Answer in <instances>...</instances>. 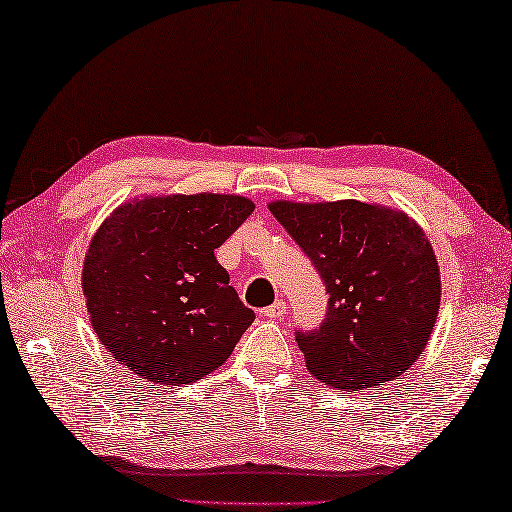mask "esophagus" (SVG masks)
<instances>
[{
  "mask_svg": "<svg viewBox=\"0 0 512 512\" xmlns=\"http://www.w3.org/2000/svg\"><path fill=\"white\" fill-rule=\"evenodd\" d=\"M263 315H265V317H270V320H281V317L286 315V301H283V299L274 301L272 306H267V308H265Z\"/></svg>",
  "mask_w": 512,
  "mask_h": 512,
  "instance_id": "34e87169",
  "label": "esophagus"
}]
</instances>
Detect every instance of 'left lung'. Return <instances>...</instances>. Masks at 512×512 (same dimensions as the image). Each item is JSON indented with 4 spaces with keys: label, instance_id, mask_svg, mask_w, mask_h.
<instances>
[{
    "label": "left lung",
    "instance_id": "left-lung-1",
    "mask_svg": "<svg viewBox=\"0 0 512 512\" xmlns=\"http://www.w3.org/2000/svg\"><path fill=\"white\" fill-rule=\"evenodd\" d=\"M270 211L320 272L329 308L297 331L308 372L340 390L397 379L426 347L440 311L438 258L406 213L356 199Z\"/></svg>",
    "mask_w": 512,
    "mask_h": 512
}]
</instances>
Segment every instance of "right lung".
Here are the masks:
<instances>
[{
    "mask_svg": "<svg viewBox=\"0 0 512 512\" xmlns=\"http://www.w3.org/2000/svg\"><path fill=\"white\" fill-rule=\"evenodd\" d=\"M254 211L240 195L142 197L90 240L81 286L90 324L140 379L181 385L217 370L254 311L229 286L215 249Z\"/></svg>",
    "mask_w": 512,
    "mask_h": 512,
    "instance_id": "obj_1",
    "label": "right lung"
}]
</instances>
